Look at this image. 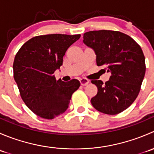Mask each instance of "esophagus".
<instances>
[{
	"mask_svg": "<svg viewBox=\"0 0 154 154\" xmlns=\"http://www.w3.org/2000/svg\"><path fill=\"white\" fill-rule=\"evenodd\" d=\"M80 84L82 85V86H87V85L89 83V80H88V79H86V78H81L80 80Z\"/></svg>",
	"mask_w": 154,
	"mask_h": 154,
	"instance_id": "obj_1",
	"label": "esophagus"
}]
</instances>
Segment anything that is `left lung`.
Returning <instances> with one entry per match:
<instances>
[{
  "label": "left lung",
  "mask_w": 154,
  "mask_h": 154,
  "mask_svg": "<svg viewBox=\"0 0 154 154\" xmlns=\"http://www.w3.org/2000/svg\"><path fill=\"white\" fill-rule=\"evenodd\" d=\"M83 42L94 51L97 66H104L111 74L105 84L101 80H91L97 87L91 104L105 114L122 112L134 102L140 91L146 69L142 48L131 37L119 31H89L84 33Z\"/></svg>",
  "instance_id": "1"
}]
</instances>
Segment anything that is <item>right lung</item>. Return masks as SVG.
Instances as JSON below:
<instances>
[{
  "label": "right lung",
  "mask_w": 154,
  "mask_h": 154,
  "mask_svg": "<svg viewBox=\"0 0 154 154\" xmlns=\"http://www.w3.org/2000/svg\"><path fill=\"white\" fill-rule=\"evenodd\" d=\"M80 35L48 34L33 37L15 55L14 80L29 109L39 117L53 119L67 109L73 93L80 86L76 79L56 80L68 48Z\"/></svg>",
  "instance_id": "obj_1"
}]
</instances>
